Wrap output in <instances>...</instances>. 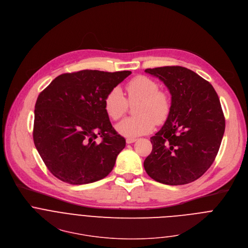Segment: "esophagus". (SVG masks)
I'll use <instances>...</instances> for the list:
<instances>
[{"instance_id": "1", "label": "esophagus", "mask_w": 248, "mask_h": 248, "mask_svg": "<svg viewBox=\"0 0 248 248\" xmlns=\"http://www.w3.org/2000/svg\"><path fill=\"white\" fill-rule=\"evenodd\" d=\"M136 141V138H126V143L127 144H131L133 142Z\"/></svg>"}]
</instances>
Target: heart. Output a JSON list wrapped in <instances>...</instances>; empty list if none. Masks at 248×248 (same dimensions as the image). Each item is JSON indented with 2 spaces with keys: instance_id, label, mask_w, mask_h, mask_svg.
<instances>
[{
  "instance_id": "1",
  "label": "heart",
  "mask_w": 248,
  "mask_h": 248,
  "mask_svg": "<svg viewBox=\"0 0 248 248\" xmlns=\"http://www.w3.org/2000/svg\"><path fill=\"white\" fill-rule=\"evenodd\" d=\"M127 101H139L135 107L136 116L121 121L117 131L125 137H136L151 132L155 123L163 124L170 117L171 99L168 93L159 91L155 80L145 76L131 78L126 85ZM120 88L112 89L104 98V110L107 116L118 121L126 112L128 104Z\"/></svg>"
}]
</instances>
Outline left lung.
Returning a JSON list of instances; mask_svg holds the SVG:
<instances>
[{"mask_svg": "<svg viewBox=\"0 0 248 248\" xmlns=\"http://www.w3.org/2000/svg\"><path fill=\"white\" fill-rule=\"evenodd\" d=\"M145 72L169 88L171 111L151 137L153 149L144 169L162 184L191 183L211 167L222 142L225 117L219 97L209 81L185 67L163 66Z\"/></svg>", "mask_w": 248, "mask_h": 248, "instance_id": "left-lung-1", "label": "left lung"}]
</instances>
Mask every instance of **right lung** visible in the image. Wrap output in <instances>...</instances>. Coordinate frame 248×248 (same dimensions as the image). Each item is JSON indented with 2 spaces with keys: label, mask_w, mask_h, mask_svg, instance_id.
Returning <instances> with one entry per match:
<instances>
[{
  "label": "right lung",
  "mask_w": 248,
  "mask_h": 248,
  "mask_svg": "<svg viewBox=\"0 0 248 248\" xmlns=\"http://www.w3.org/2000/svg\"><path fill=\"white\" fill-rule=\"evenodd\" d=\"M130 74L98 70L65 73L39 94L33 139L56 178L82 185L101 180L112 171L125 139L112 126L103 103L106 94Z\"/></svg>",
  "instance_id": "right-lung-1"
}]
</instances>
